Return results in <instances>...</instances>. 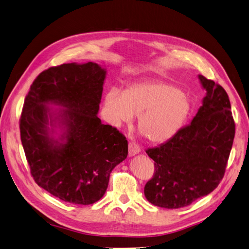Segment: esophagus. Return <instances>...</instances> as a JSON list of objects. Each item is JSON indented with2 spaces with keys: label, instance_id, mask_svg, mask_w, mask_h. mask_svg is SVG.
<instances>
[{
  "label": "esophagus",
  "instance_id": "esophagus-1",
  "mask_svg": "<svg viewBox=\"0 0 249 249\" xmlns=\"http://www.w3.org/2000/svg\"><path fill=\"white\" fill-rule=\"evenodd\" d=\"M140 151H141V149H140V147L136 143L129 142V144H128V156L129 157H133V156L138 155Z\"/></svg>",
  "mask_w": 249,
  "mask_h": 249
}]
</instances>
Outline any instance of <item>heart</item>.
<instances>
[{"label":"heart","mask_w":249,"mask_h":249,"mask_svg":"<svg viewBox=\"0 0 249 249\" xmlns=\"http://www.w3.org/2000/svg\"><path fill=\"white\" fill-rule=\"evenodd\" d=\"M105 107L111 122L121 127L138 117V127L151 143L175 137L188 120L193 103L179 87L165 81L136 83L121 92L111 89Z\"/></svg>","instance_id":"1"}]
</instances>
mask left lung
Here are the masks:
<instances>
[{
	"instance_id": "left-lung-1",
	"label": "left lung",
	"mask_w": 249,
	"mask_h": 249,
	"mask_svg": "<svg viewBox=\"0 0 249 249\" xmlns=\"http://www.w3.org/2000/svg\"><path fill=\"white\" fill-rule=\"evenodd\" d=\"M197 78L206 93L193 121L167 142L146 150L156 173L144 195L159 207L189 205L212 193L225 173L235 129L231 102L222 86Z\"/></svg>"
}]
</instances>
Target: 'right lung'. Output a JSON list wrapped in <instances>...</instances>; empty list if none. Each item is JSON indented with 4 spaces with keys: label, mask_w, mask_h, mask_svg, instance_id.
<instances>
[{
    "label": "right lung",
    "mask_w": 249,
    "mask_h": 249,
    "mask_svg": "<svg viewBox=\"0 0 249 249\" xmlns=\"http://www.w3.org/2000/svg\"><path fill=\"white\" fill-rule=\"evenodd\" d=\"M106 74L93 62L50 67L25 99L20 130L31 175L62 201H99L128 155L126 138L98 117Z\"/></svg>",
    "instance_id": "obj_1"
}]
</instances>
